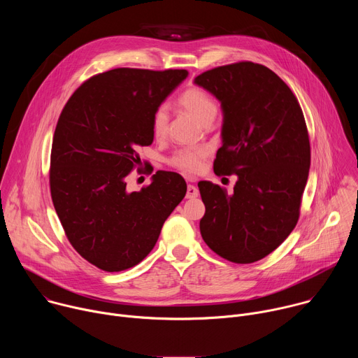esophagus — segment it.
<instances>
[{"label": "esophagus", "mask_w": 358, "mask_h": 358, "mask_svg": "<svg viewBox=\"0 0 358 358\" xmlns=\"http://www.w3.org/2000/svg\"><path fill=\"white\" fill-rule=\"evenodd\" d=\"M187 180H189V177H188ZM196 195H198V189H196L194 185H191V184H189V185L187 187V194H185V198H187V199H191V198H195Z\"/></svg>", "instance_id": "1"}]
</instances>
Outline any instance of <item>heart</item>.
<instances>
[{
  "label": "heart",
  "instance_id": "heart-1",
  "mask_svg": "<svg viewBox=\"0 0 358 358\" xmlns=\"http://www.w3.org/2000/svg\"><path fill=\"white\" fill-rule=\"evenodd\" d=\"M177 103L185 112H188L199 123L213 120L218 112L215 99L202 87L192 86L185 89L178 97ZM169 131V109L162 105L156 108L151 116V133L157 140L167 136ZM208 156V147L206 145H191L177 150L169 159V164L185 173H195L201 169L203 159Z\"/></svg>",
  "mask_w": 358,
  "mask_h": 358
}]
</instances>
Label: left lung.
I'll list each match as a JSON object with an SVG mask.
<instances>
[{
  "instance_id": "obj_1",
  "label": "left lung",
  "mask_w": 358,
  "mask_h": 358,
  "mask_svg": "<svg viewBox=\"0 0 358 358\" xmlns=\"http://www.w3.org/2000/svg\"><path fill=\"white\" fill-rule=\"evenodd\" d=\"M194 82L221 101L224 113L214 171L238 177L232 194L210 181L198 182L206 206L201 236L229 262H257L299 221L310 169L301 108L275 72L249 61L214 68Z\"/></svg>"
}]
</instances>
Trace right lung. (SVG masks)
<instances>
[{
    "label": "right lung",
    "instance_id": "obj_1",
    "mask_svg": "<svg viewBox=\"0 0 358 358\" xmlns=\"http://www.w3.org/2000/svg\"><path fill=\"white\" fill-rule=\"evenodd\" d=\"M185 69L117 68L83 82L59 116L50 150V196L68 241L106 272L140 264L187 192L184 178L157 171L130 192L141 166L138 147L152 143L151 116L187 78Z\"/></svg>",
    "mask_w": 358,
    "mask_h": 358
}]
</instances>
